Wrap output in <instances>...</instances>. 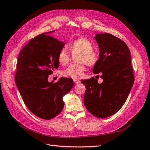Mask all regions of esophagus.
Wrapping results in <instances>:
<instances>
[{"mask_svg": "<svg viewBox=\"0 0 150 150\" xmlns=\"http://www.w3.org/2000/svg\"><path fill=\"white\" fill-rule=\"evenodd\" d=\"M74 82L75 84H79L81 83V81L79 79H74Z\"/></svg>", "mask_w": 150, "mask_h": 150, "instance_id": "esophagus-1", "label": "esophagus"}]
</instances>
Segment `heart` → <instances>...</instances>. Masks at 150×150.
<instances>
[{
  "mask_svg": "<svg viewBox=\"0 0 150 150\" xmlns=\"http://www.w3.org/2000/svg\"><path fill=\"white\" fill-rule=\"evenodd\" d=\"M67 47L73 54H78L76 61L78 62L72 64L62 71V75L67 78L78 79L83 76L85 71L86 64L89 66L96 64L98 60L97 52L93 49V44L86 38H79L67 44ZM70 54L66 48L60 50L57 55V60L61 65H65L70 60Z\"/></svg>",
  "mask_w": 150,
  "mask_h": 150,
  "instance_id": "heart-1",
  "label": "heart"
}]
</instances>
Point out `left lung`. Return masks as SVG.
Masks as SVG:
<instances>
[{
  "instance_id": "8db88e82",
  "label": "left lung",
  "mask_w": 150,
  "mask_h": 150,
  "mask_svg": "<svg viewBox=\"0 0 150 150\" xmlns=\"http://www.w3.org/2000/svg\"><path fill=\"white\" fill-rule=\"evenodd\" d=\"M94 38L99 57L93 72L96 74L100 72L103 81L99 84L94 77L81 81L86 87L84 103L91 114L105 118L123 106L134 78L130 51L124 41L108 33L98 34Z\"/></svg>"
}]
</instances>
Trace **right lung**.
Listing matches in <instances>:
<instances>
[{
  "instance_id": "right-lung-1",
  "label": "right lung",
  "mask_w": 150,
  "mask_h": 150,
  "mask_svg": "<svg viewBox=\"0 0 150 150\" xmlns=\"http://www.w3.org/2000/svg\"><path fill=\"white\" fill-rule=\"evenodd\" d=\"M31 39L21 50L17 62L15 81L21 96L29 110L40 118L49 120L62 111V98L73 87V80L61 78L53 83L48 76L57 69V55L65 44L49 34Z\"/></svg>"
}]
</instances>
